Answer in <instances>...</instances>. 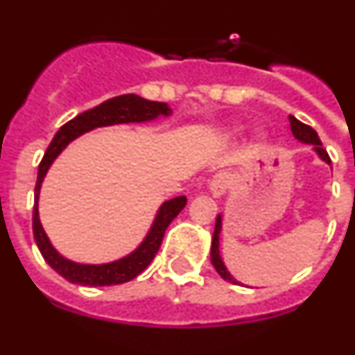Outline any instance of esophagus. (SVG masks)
<instances>
[{
    "label": "esophagus",
    "mask_w": 355,
    "mask_h": 355,
    "mask_svg": "<svg viewBox=\"0 0 355 355\" xmlns=\"http://www.w3.org/2000/svg\"><path fill=\"white\" fill-rule=\"evenodd\" d=\"M209 190H211L213 196H222L227 190V178L224 174L213 175L211 181H209Z\"/></svg>",
    "instance_id": "obj_1"
}]
</instances>
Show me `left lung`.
Segmentation results:
<instances>
[{"label": "left lung", "mask_w": 355, "mask_h": 355, "mask_svg": "<svg viewBox=\"0 0 355 355\" xmlns=\"http://www.w3.org/2000/svg\"><path fill=\"white\" fill-rule=\"evenodd\" d=\"M290 124H291V133H293L295 139L300 140V142H304V144H313L320 158L324 159V162L331 163V158H329L327 150L324 149V146H322V142H320L318 133H316L311 126H307V124H304V122L297 121L293 115H290ZM220 227H222V218L218 216V218H216V224H215V231H213L211 263H213V266H215V270L220 274L222 279H225V281H229V283L238 284V281L233 277V275L229 274L227 268H225V265H224V261H222V258H220V250H218V234H220Z\"/></svg>", "instance_id": "left-lung-1"}]
</instances>
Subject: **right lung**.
<instances>
[{
	"label": "right lung",
	"instance_id": "add662e5",
	"mask_svg": "<svg viewBox=\"0 0 355 355\" xmlns=\"http://www.w3.org/2000/svg\"><path fill=\"white\" fill-rule=\"evenodd\" d=\"M158 115H171V108L167 106V103L147 101V99L135 96V94H124V96L112 97V99L101 103L96 108L87 110L83 114L76 115L72 121L65 122L64 126L58 130V133L55 135L51 144H49L48 150H46V155H44L42 162L39 165V175H37L35 206H33V236H35L37 247H39L46 263L71 283L83 284V286H112V284L128 283L139 274H142L150 265V261L155 259L168 224L187 206V197L181 196L163 202L162 208L156 213V218L150 225L146 240L130 256L119 259V261L106 263V265H80V263L69 261L62 254L56 252L49 238L44 233L42 225H40L39 192L44 175L51 167V163L55 162L56 156L67 147L69 142H72L80 135L87 133L94 128L114 126V124H124V122L153 121Z\"/></svg>",
	"mask_w": 355,
	"mask_h": 355
}]
</instances>
